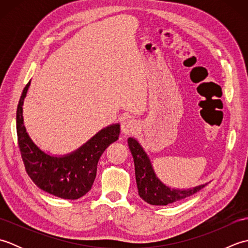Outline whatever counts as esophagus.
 Wrapping results in <instances>:
<instances>
[{
    "instance_id": "esophagus-1",
    "label": "esophagus",
    "mask_w": 248,
    "mask_h": 248,
    "mask_svg": "<svg viewBox=\"0 0 248 248\" xmlns=\"http://www.w3.org/2000/svg\"><path fill=\"white\" fill-rule=\"evenodd\" d=\"M139 130V124L134 119L125 118L121 123V131L124 134H133L136 133Z\"/></svg>"
}]
</instances>
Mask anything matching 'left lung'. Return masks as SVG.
Instances as JSON below:
<instances>
[{
  "label": "left lung",
  "instance_id": "8db88e82",
  "mask_svg": "<svg viewBox=\"0 0 248 248\" xmlns=\"http://www.w3.org/2000/svg\"><path fill=\"white\" fill-rule=\"evenodd\" d=\"M128 145L134 160L135 179L136 184H138L139 195L141 199H144L149 204L166 205L176 202L192 196L207 186V183H205L186 189L170 187L157 178L148 155L146 154L139 141L133 138H129Z\"/></svg>",
  "mask_w": 248,
  "mask_h": 248
}]
</instances>
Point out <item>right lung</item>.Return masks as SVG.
<instances>
[{
    "label": "right lung",
    "instance_id": "right-lung-1",
    "mask_svg": "<svg viewBox=\"0 0 248 248\" xmlns=\"http://www.w3.org/2000/svg\"><path fill=\"white\" fill-rule=\"evenodd\" d=\"M31 85L26 84L17 108V135L21 156L30 178L43 191L64 199H78L91 191L97 175L100 156L118 140L120 124L100 130L71 154L51 155L37 146L23 123V101Z\"/></svg>",
    "mask_w": 248,
    "mask_h": 248
}]
</instances>
